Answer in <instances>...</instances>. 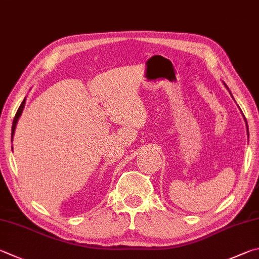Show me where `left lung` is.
Listing matches in <instances>:
<instances>
[{
  "label": "left lung",
  "instance_id": "left-lung-1",
  "mask_svg": "<svg viewBox=\"0 0 259 259\" xmlns=\"http://www.w3.org/2000/svg\"><path fill=\"white\" fill-rule=\"evenodd\" d=\"M225 84V83H224ZM225 87H227V84H225ZM228 88V87H227ZM228 91H229V88H228ZM230 94H231V93H230ZM244 117V116H243ZM244 121H246V119H244ZM246 124H247V121H246ZM247 133H248V124H247ZM248 137H249V133H248Z\"/></svg>",
  "mask_w": 259,
  "mask_h": 259
}]
</instances>
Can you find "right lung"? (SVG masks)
<instances>
[{"label": "right lung", "instance_id": "right-lung-1", "mask_svg": "<svg viewBox=\"0 0 259 259\" xmlns=\"http://www.w3.org/2000/svg\"><path fill=\"white\" fill-rule=\"evenodd\" d=\"M25 104H26V97H25V100L22 101L21 105L19 106V109H18V111H17V113H16L15 119H13V123H12V131H11V138H12V139H13V135H15V130H16V126H17V122H18L19 117H20V115H21V113H22V111H23V107H25ZM12 139H11V142H12Z\"/></svg>", "mask_w": 259, "mask_h": 259}]
</instances>
